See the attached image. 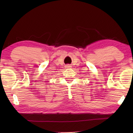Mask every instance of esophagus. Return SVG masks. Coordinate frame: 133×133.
I'll return each instance as SVG.
<instances>
[{
	"mask_svg": "<svg viewBox=\"0 0 133 133\" xmlns=\"http://www.w3.org/2000/svg\"><path fill=\"white\" fill-rule=\"evenodd\" d=\"M71 67V66H70V64H67L66 66V67H67V68H70Z\"/></svg>",
	"mask_w": 133,
	"mask_h": 133,
	"instance_id": "34e87169",
	"label": "esophagus"
}]
</instances>
